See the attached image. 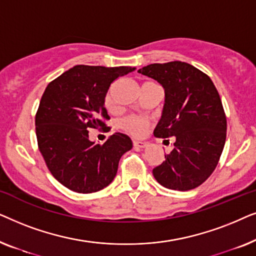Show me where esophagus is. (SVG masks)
<instances>
[{"label":"esophagus","instance_id":"34e87169","mask_svg":"<svg viewBox=\"0 0 256 256\" xmlns=\"http://www.w3.org/2000/svg\"><path fill=\"white\" fill-rule=\"evenodd\" d=\"M135 148H146V142H142V141H134L132 142Z\"/></svg>","mask_w":256,"mask_h":256}]
</instances>
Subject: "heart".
<instances>
[{"mask_svg": "<svg viewBox=\"0 0 256 256\" xmlns=\"http://www.w3.org/2000/svg\"><path fill=\"white\" fill-rule=\"evenodd\" d=\"M104 104L108 110L113 108V99H112L110 92H108L106 96H104ZM149 126L150 122L148 118L142 116H128L124 118V121H122V128L130 135L136 136V138H140V136L144 134L146 129L149 128Z\"/></svg>", "mask_w": 256, "mask_h": 256, "instance_id": "heart-1", "label": "heart"}]
</instances>
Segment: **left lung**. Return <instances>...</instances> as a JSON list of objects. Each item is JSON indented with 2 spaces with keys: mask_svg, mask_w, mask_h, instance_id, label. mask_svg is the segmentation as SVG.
<instances>
[{
  "mask_svg": "<svg viewBox=\"0 0 256 256\" xmlns=\"http://www.w3.org/2000/svg\"><path fill=\"white\" fill-rule=\"evenodd\" d=\"M138 72L157 80L166 92L154 135L176 138L154 177L170 190H192L211 176L225 146L227 121L218 90L208 74L184 62L150 64Z\"/></svg>",
  "mask_w": 256,
  "mask_h": 256,
  "instance_id": "8db88e82",
  "label": "left lung"
}]
</instances>
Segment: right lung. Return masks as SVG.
Here are the masks:
<instances>
[{
    "instance_id": "obj_1",
    "label": "right lung",
    "mask_w": 256,
    "mask_h": 256,
    "mask_svg": "<svg viewBox=\"0 0 256 256\" xmlns=\"http://www.w3.org/2000/svg\"><path fill=\"white\" fill-rule=\"evenodd\" d=\"M135 68L76 65L48 84L36 113L38 148L56 180L78 194L102 190L116 176L121 156L132 148L115 132L104 144L90 141L88 129L106 128L104 96L110 84Z\"/></svg>"
}]
</instances>
